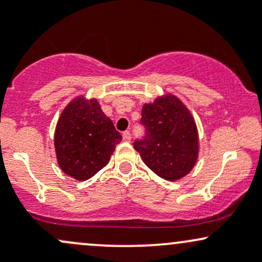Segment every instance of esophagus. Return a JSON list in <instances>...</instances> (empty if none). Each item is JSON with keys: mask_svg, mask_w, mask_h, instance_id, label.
<instances>
[{"mask_svg": "<svg viewBox=\"0 0 262 262\" xmlns=\"http://www.w3.org/2000/svg\"><path fill=\"white\" fill-rule=\"evenodd\" d=\"M122 139H123V141H126V142L131 141V134H130V131L122 132Z\"/></svg>", "mask_w": 262, "mask_h": 262, "instance_id": "34e87169", "label": "esophagus"}]
</instances>
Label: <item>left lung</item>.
I'll return each mask as SVG.
<instances>
[{
	"label": "left lung",
	"mask_w": 262,
	"mask_h": 262,
	"mask_svg": "<svg viewBox=\"0 0 262 262\" xmlns=\"http://www.w3.org/2000/svg\"><path fill=\"white\" fill-rule=\"evenodd\" d=\"M141 122L146 136L134 147L157 176L177 181L186 176L199 157V132L195 119L185 103L167 94L142 106Z\"/></svg>",
	"instance_id": "8db88e82"
}]
</instances>
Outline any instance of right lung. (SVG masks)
Returning <instances> with one entry per match:
<instances>
[{
	"label": "right lung",
	"mask_w": 262,
	"mask_h": 262,
	"mask_svg": "<svg viewBox=\"0 0 262 262\" xmlns=\"http://www.w3.org/2000/svg\"><path fill=\"white\" fill-rule=\"evenodd\" d=\"M122 136L96 98L77 96L61 112L55 130L58 166L66 175L85 181L108 164Z\"/></svg>",
	"instance_id": "obj_1"
}]
</instances>
